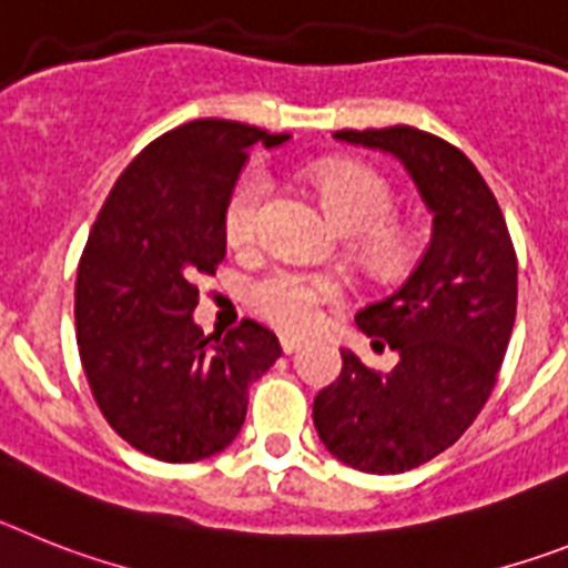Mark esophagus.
Instances as JSON below:
<instances>
[{"label": "esophagus", "instance_id": "obj_1", "mask_svg": "<svg viewBox=\"0 0 568 568\" xmlns=\"http://www.w3.org/2000/svg\"><path fill=\"white\" fill-rule=\"evenodd\" d=\"M280 345H283L285 354H291L297 352V348H303L305 337H300V334H280Z\"/></svg>", "mask_w": 568, "mask_h": 568}]
</instances>
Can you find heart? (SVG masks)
Listing matches in <instances>:
<instances>
[{"label":"heart","mask_w":568,"mask_h":568,"mask_svg":"<svg viewBox=\"0 0 568 568\" xmlns=\"http://www.w3.org/2000/svg\"><path fill=\"white\" fill-rule=\"evenodd\" d=\"M317 189L332 216L345 231H368L386 223L394 209V191L377 171L354 162H337L317 171ZM271 180L263 168H248L225 200L223 225L234 245L254 243L263 225L265 196ZM403 240L394 229H377L372 234L374 260H392ZM345 294V283L334 271H312L300 265H271L256 274L245 288V300L268 323L305 332L320 323L325 305L337 303Z\"/></svg>","instance_id":"1"}]
</instances>
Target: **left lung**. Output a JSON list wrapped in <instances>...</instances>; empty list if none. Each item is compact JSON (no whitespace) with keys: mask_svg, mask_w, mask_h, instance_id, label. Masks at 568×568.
Masks as SVG:
<instances>
[{"mask_svg":"<svg viewBox=\"0 0 568 568\" xmlns=\"http://www.w3.org/2000/svg\"><path fill=\"white\" fill-rule=\"evenodd\" d=\"M334 136L397 156L432 211V240L406 283L354 317L397 366L374 372L343 348V372L314 397V426L337 460L400 475L460 440L489 400L515 325L517 256L460 148L408 125Z\"/></svg>","mask_w":568,"mask_h":568,"instance_id":"left-lung-1","label":"left lung"}]
</instances>
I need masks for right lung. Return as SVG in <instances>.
Here are the masks:
<instances>
[{
	"label": "right lung",
	"mask_w": 568,
	"mask_h": 568,
	"mask_svg": "<svg viewBox=\"0 0 568 568\" xmlns=\"http://www.w3.org/2000/svg\"><path fill=\"white\" fill-rule=\"evenodd\" d=\"M231 120H194L136 154L113 182L77 271V343L93 400L122 440L165 463L223 452L248 386L283 354L254 320L225 337L194 323L196 280L225 256L223 211L248 148H277Z\"/></svg>",
	"instance_id": "add662e5"
}]
</instances>
